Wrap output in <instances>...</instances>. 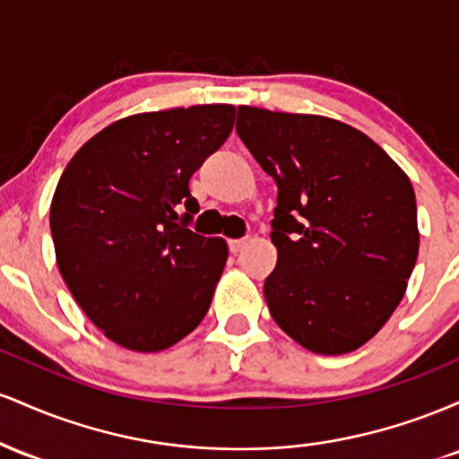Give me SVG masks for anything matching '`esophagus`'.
<instances>
[{
  "label": "esophagus",
  "mask_w": 459,
  "mask_h": 459,
  "mask_svg": "<svg viewBox=\"0 0 459 459\" xmlns=\"http://www.w3.org/2000/svg\"><path fill=\"white\" fill-rule=\"evenodd\" d=\"M246 244H247L246 237H241V239H229V250L235 252V255H237V252L244 250Z\"/></svg>",
  "instance_id": "obj_1"
}]
</instances>
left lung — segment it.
<instances>
[{
	"label": "left lung",
	"mask_w": 459,
	"mask_h": 459,
	"mask_svg": "<svg viewBox=\"0 0 459 459\" xmlns=\"http://www.w3.org/2000/svg\"><path fill=\"white\" fill-rule=\"evenodd\" d=\"M237 134L278 186L273 321L315 354L365 345L402 302L419 256L412 183L368 135L313 114L239 105Z\"/></svg>",
	"instance_id": "1"
}]
</instances>
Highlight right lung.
<instances>
[{
    "label": "right lung",
    "instance_id": "right-lung-1",
    "mask_svg": "<svg viewBox=\"0 0 459 459\" xmlns=\"http://www.w3.org/2000/svg\"><path fill=\"white\" fill-rule=\"evenodd\" d=\"M233 105L127 116L75 152L51 200V237L66 287L125 350L161 351L207 315L229 256L189 230V178L233 131Z\"/></svg>",
    "mask_w": 459,
    "mask_h": 459
}]
</instances>
